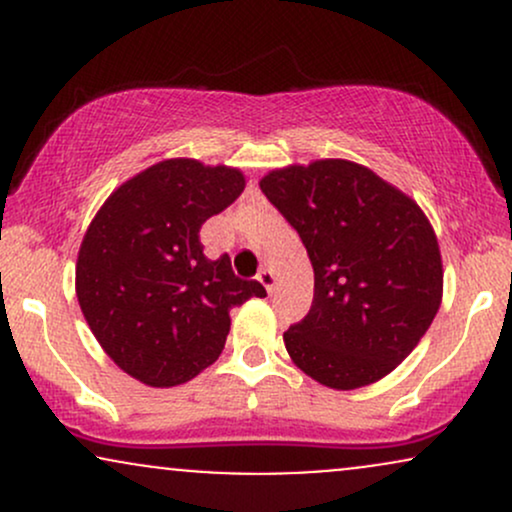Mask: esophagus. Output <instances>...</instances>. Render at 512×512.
Segmentation results:
<instances>
[{"instance_id":"esophagus-1","label":"esophagus","mask_w":512,"mask_h":512,"mask_svg":"<svg viewBox=\"0 0 512 512\" xmlns=\"http://www.w3.org/2000/svg\"><path fill=\"white\" fill-rule=\"evenodd\" d=\"M257 279H260V284L267 289L269 293L274 291V272L272 269H260V274H257Z\"/></svg>"}]
</instances>
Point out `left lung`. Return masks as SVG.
Here are the masks:
<instances>
[{
	"instance_id": "1",
	"label": "left lung",
	"mask_w": 512,
	"mask_h": 512,
	"mask_svg": "<svg viewBox=\"0 0 512 512\" xmlns=\"http://www.w3.org/2000/svg\"><path fill=\"white\" fill-rule=\"evenodd\" d=\"M260 187L298 231L315 272L308 315L284 332L293 363L332 390L385 378L421 342L443 298L426 214L344 158L272 170Z\"/></svg>"
}]
</instances>
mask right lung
I'll list each match as a JSON object with an SVG mask.
<instances>
[{"mask_svg": "<svg viewBox=\"0 0 512 512\" xmlns=\"http://www.w3.org/2000/svg\"><path fill=\"white\" fill-rule=\"evenodd\" d=\"M243 190L238 168L168 158L122 182L88 226L76 298L105 354L139 383L195 378L223 351L231 308L267 296L199 243L202 223Z\"/></svg>", "mask_w": 512, "mask_h": 512, "instance_id": "right-lung-1", "label": "right lung"}]
</instances>
